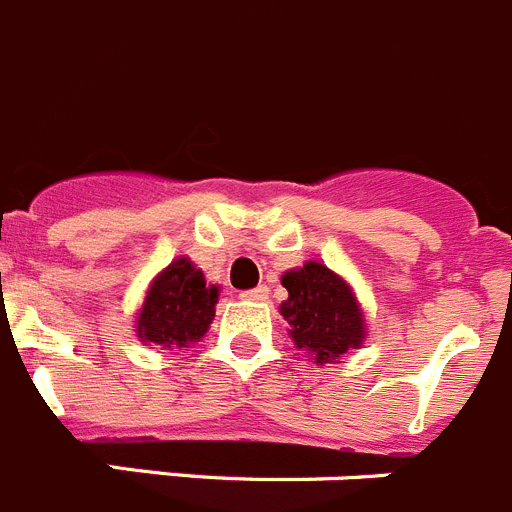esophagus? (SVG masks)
I'll return each mask as SVG.
<instances>
[{
	"mask_svg": "<svg viewBox=\"0 0 512 512\" xmlns=\"http://www.w3.org/2000/svg\"><path fill=\"white\" fill-rule=\"evenodd\" d=\"M242 298H245V301H267V288L265 285H257V288L245 290Z\"/></svg>",
	"mask_w": 512,
	"mask_h": 512,
	"instance_id": "1",
	"label": "esophagus"
}]
</instances>
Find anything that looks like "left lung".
Instances as JSON below:
<instances>
[{"mask_svg":"<svg viewBox=\"0 0 512 512\" xmlns=\"http://www.w3.org/2000/svg\"><path fill=\"white\" fill-rule=\"evenodd\" d=\"M280 283L288 290L280 316L290 324V339L316 365H334L342 354L365 344V311L352 285L331 267L308 260L283 273Z\"/></svg>","mask_w":512,"mask_h":512,"instance_id":"8db88e82","label":"left lung"}]
</instances>
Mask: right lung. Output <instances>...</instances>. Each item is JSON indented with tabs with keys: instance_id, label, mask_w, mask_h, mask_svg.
Wrapping results in <instances>:
<instances>
[{
	"instance_id": "add662e5",
	"label": "right lung",
	"mask_w": 512,
	"mask_h": 512,
	"mask_svg": "<svg viewBox=\"0 0 512 512\" xmlns=\"http://www.w3.org/2000/svg\"><path fill=\"white\" fill-rule=\"evenodd\" d=\"M216 301L219 285L206 283L204 273L188 257H176L147 285L135 316L137 339L160 349L191 347L209 331Z\"/></svg>"
}]
</instances>
